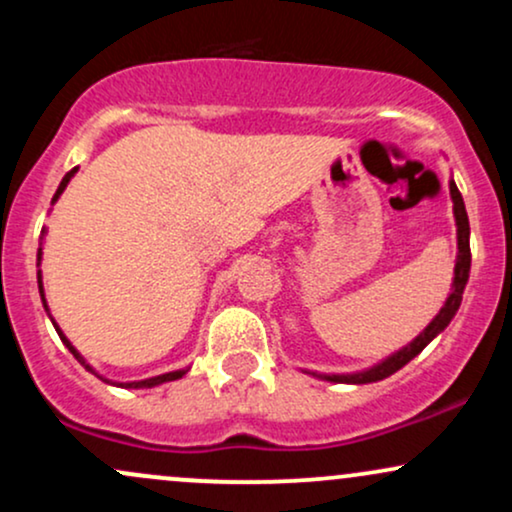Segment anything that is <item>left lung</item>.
Masks as SVG:
<instances>
[{"mask_svg":"<svg viewBox=\"0 0 512 512\" xmlns=\"http://www.w3.org/2000/svg\"><path fill=\"white\" fill-rule=\"evenodd\" d=\"M450 197H452V211H455V223H457V262H455V279H452V289L448 301H445L440 313L428 322V327L414 342L404 346V349L395 351L392 356H387L385 361H380L378 366L368 368V370H358V373H332V375H317L322 380H330V383H349V385H366V383H378V380L387 378V375L397 373L399 368L407 366L414 356H419L421 351L426 349L433 339L438 337L445 327L450 325V320L455 317L457 308L462 303V293L464 286H467L469 279V267H472V252H469V219H467V209H464L462 195L457 190L455 180H450Z\"/></svg>","mask_w":512,"mask_h":512,"instance_id":"8db88e82","label":"left lung"}]
</instances>
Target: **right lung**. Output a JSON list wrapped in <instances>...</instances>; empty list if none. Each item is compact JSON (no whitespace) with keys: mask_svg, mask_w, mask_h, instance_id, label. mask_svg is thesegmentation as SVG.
<instances>
[{"mask_svg":"<svg viewBox=\"0 0 512 512\" xmlns=\"http://www.w3.org/2000/svg\"><path fill=\"white\" fill-rule=\"evenodd\" d=\"M76 170H79V168H72V170H69V173L67 175H64V178H62V182H60V187H57V192H55V197H52V204H55L57 202V199H60V195H62V192H64V187H67L69 185V180H72L74 178V173H76ZM40 260H43V248H38V264H40ZM38 289H40V298H43V305H45V310H48V303H45V293H43V276H40V269H38ZM52 325H55V320H52ZM55 330H57V334H60V339H62V342H64V346H67V349L69 351H72V354H74V358H76V361H79L81 363V366H84L86 370H91V373H96V370H93L91 366H88V363L84 361V356H81L79 354V351H76L74 349V346H72V342H69V339L67 337H64V334H62V330H60V327H57L55 325ZM187 373V368H182V370H173V373H163V375H156V378H146V380H137V383H120V387H156V385H163V383H170V380H178V378H182V375H185ZM98 375V373H96ZM98 378H101V375H98ZM101 380H105V378H101ZM105 383H108V380H105Z\"/></svg>","mask_w":512,"mask_h":512,"instance_id":"1","label":"right lung"}]
</instances>
